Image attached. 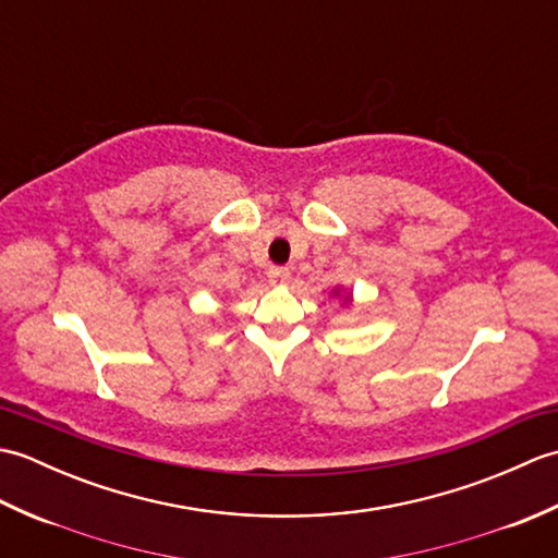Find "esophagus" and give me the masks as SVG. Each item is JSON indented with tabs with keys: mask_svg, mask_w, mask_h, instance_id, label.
<instances>
[{
	"mask_svg": "<svg viewBox=\"0 0 558 558\" xmlns=\"http://www.w3.org/2000/svg\"><path fill=\"white\" fill-rule=\"evenodd\" d=\"M290 268H286V266H272L270 270H268V280L272 282V286H282V282H288L290 280Z\"/></svg>",
	"mask_w": 558,
	"mask_h": 558,
	"instance_id": "1",
	"label": "esophagus"
}]
</instances>
